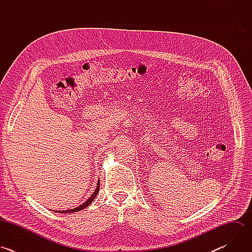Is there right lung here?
<instances>
[{"mask_svg": "<svg viewBox=\"0 0 252 252\" xmlns=\"http://www.w3.org/2000/svg\"><path fill=\"white\" fill-rule=\"evenodd\" d=\"M99 191V179H98V182H97V185H96V188H95V190L94 191V193L91 195V197L87 200V201H85L83 204H81L80 206H78V207H76V208H73V209H68V210H63V211H58V210H56L57 212H61V213H71V212H77V211H80V210H83L84 208H86L87 206H89L93 201H94V199L95 198V196L97 195V192Z\"/></svg>", "mask_w": 252, "mask_h": 252, "instance_id": "obj_1", "label": "right lung"}]
</instances>
